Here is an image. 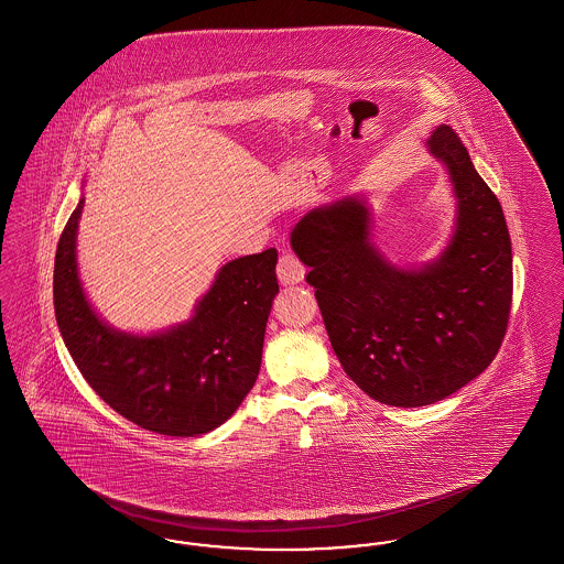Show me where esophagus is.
Instances as JSON below:
<instances>
[{"label": "esophagus", "instance_id": "obj_1", "mask_svg": "<svg viewBox=\"0 0 564 564\" xmlns=\"http://www.w3.org/2000/svg\"><path fill=\"white\" fill-rule=\"evenodd\" d=\"M276 274L281 279V283H297L304 279V264L297 260V256L283 251L276 264Z\"/></svg>", "mask_w": 564, "mask_h": 564}]
</instances>
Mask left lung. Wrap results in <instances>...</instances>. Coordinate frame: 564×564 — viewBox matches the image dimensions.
<instances>
[{
  "label": "left lung",
  "instance_id": "1",
  "mask_svg": "<svg viewBox=\"0 0 564 564\" xmlns=\"http://www.w3.org/2000/svg\"><path fill=\"white\" fill-rule=\"evenodd\" d=\"M427 143L458 198L453 241L435 264L391 267L368 239V207L357 198L315 209L292 230L340 366L372 400L400 408L440 402L482 375L506 338L513 292L499 198L451 127Z\"/></svg>",
  "mask_w": 564,
  "mask_h": 564
}]
</instances>
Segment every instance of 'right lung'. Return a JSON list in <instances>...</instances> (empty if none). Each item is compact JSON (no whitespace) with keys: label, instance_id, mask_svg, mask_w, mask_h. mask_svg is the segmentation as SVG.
Returning <instances> with one entry per match:
<instances>
[{"label":"right lung","instance_id":"add662e5","mask_svg":"<svg viewBox=\"0 0 564 564\" xmlns=\"http://www.w3.org/2000/svg\"><path fill=\"white\" fill-rule=\"evenodd\" d=\"M84 198L54 258V313L78 370L120 416L143 430L194 437L228 421L260 375L276 283V249L228 262L188 323L131 336L101 322L82 292L76 230Z\"/></svg>","mask_w":564,"mask_h":564}]
</instances>
